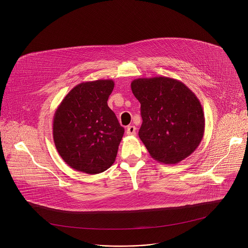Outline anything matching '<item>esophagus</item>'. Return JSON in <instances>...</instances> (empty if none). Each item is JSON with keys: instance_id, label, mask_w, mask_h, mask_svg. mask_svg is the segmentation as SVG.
<instances>
[{"instance_id": "obj_1", "label": "esophagus", "mask_w": 248, "mask_h": 248, "mask_svg": "<svg viewBox=\"0 0 248 248\" xmlns=\"http://www.w3.org/2000/svg\"><path fill=\"white\" fill-rule=\"evenodd\" d=\"M136 130H137V128H136L135 126L131 125V126H128V127H127L126 133H127V135H129V136H135V135H136Z\"/></svg>"}]
</instances>
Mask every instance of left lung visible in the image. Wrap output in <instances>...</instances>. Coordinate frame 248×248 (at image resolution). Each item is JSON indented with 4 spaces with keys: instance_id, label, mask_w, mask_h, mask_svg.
I'll use <instances>...</instances> for the list:
<instances>
[{
    "instance_id": "1",
    "label": "left lung",
    "mask_w": 248,
    "mask_h": 248,
    "mask_svg": "<svg viewBox=\"0 0 248 248\" xmlns=\"http://www.w3.org/2000/svg\"><path fill=\"white\" fill-rule=\"evenodd\" d=\"M140 102V139L150 155L164 164H177L200 145L205 119L196 94L181 81L157 76L131 83Z\"/></svg>"
}]
</instances>
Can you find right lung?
<instances>
[{
    "instance_id": "1",
    "label": "right lung",
    "mask_w": 248,
    "mask_h": 248,
    "mask_svg": "<svg viewBox=\"0 0 248 248\" xmlns=\"http://www.w3.org/2000/svg\"><path fill=\"white\" fill-rule=\"evenodd\" d=\"M111 79L75 86L57 108L53 117V140L57 152L72 169L95 175L114 162L124 135L108 98Z\"/></svg>"
}]
</instances>
